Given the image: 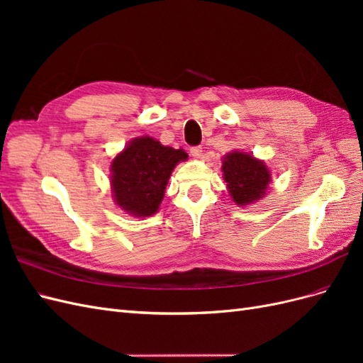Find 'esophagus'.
I'll return each instance as SVG.
<instances>
[{"mask_svg": "<svg viewBox=\"0 0 363 363\" xmlns=\"http://www.w3.org/2000/svg\"><path fill=\"white\" fill-rule=\"evenodd\" d=\"M201 147L200 145H196V147H191V155L194 156V157H199V156H201Z\"/></svg>", "mask_w": 363, "mask_h": 363, "instance_id": "esophagus-1", "label": "esophagus"}]
</instances>
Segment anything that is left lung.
<instances>
[{
  "label": "left lung",
  "instance_id": "obj_1",
  "mask_svg": "<svg viewBox=\"0 0 363 363\" xmlns=\"http://www.w3.org/2000/svg\"><path fill=\"white\" fill-rule=\"evenodd\" d=\"M224 180L236 204L245 206L262 199L271 174L267 164L245 152H228L223 162Z\"/></svg>",
  "mask_w": 363,
  "mask_h": 363
}]
</instances>
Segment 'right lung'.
I'll return each mask as SVG.
<instances>
[{
	"label": "right lung",
	"mask_w": 363,
	"mask_h": 363,
	"mask_svg": "<svg viewBox=\"0 0 363 363\" xmlns=\"http://www.w3.org/2000/svg\"><path fill=\"white\" fill-rule=\"evenodd\" d=\"M188 159L183 150L163 147L152 138H138L112 162L115 201L135 216L157 212L175 164Z\"/></svg>",
	"instance_id": "obj_1"
}]
</instances>
